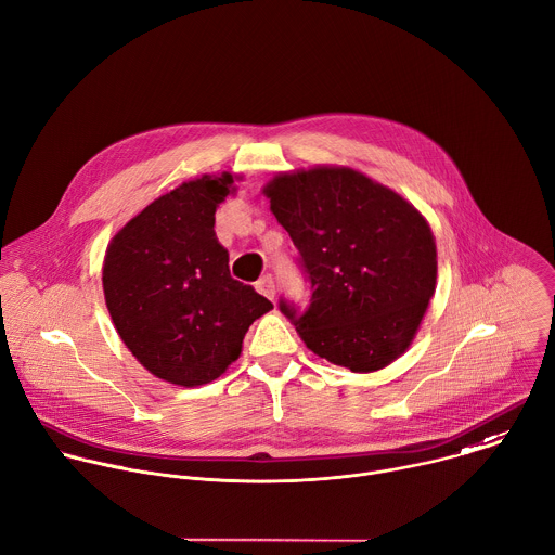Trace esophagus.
<instances>
[{
  "label": "esophagus",
  "instance_id": "esophagus-1",
  "mask_svg": "<svg viewBox=\"0 0 555 555\" xmlns=\"http://www.w3.org/2000/svg\"><path fill=\"white\" fill-rule=\"evenodd\" d=\"M257 292L259 294H263L266 298H270V300H274V294H276V285H274V279L270 276V274H266V276H261L259 281H257Z\"/></svg>",
  "mask_w": 555,
  "mask_h": 555
}]
</instances>
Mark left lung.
<instances>
[{
    "label": "left lung",
    "mask_w": 555,
    "mask_h": 555,
    "mask_svg": "<svg viewBox=\"0 0 555 555\" xmlns=\"http://www.w3.org/2000/svg\"><path fill=\"white\" fill-rule=\"evenodd\" d=\"M311 283L305 313L281 300L300 339L352 373L399 359L436 292V237L401 194L341 165L281 171L263 188Z\"/></svg>",
    "instance_id": "8db88e82"
}]
</instances>
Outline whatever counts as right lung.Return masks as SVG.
<instances>
[{
	"mask_svg": "<svg viewBox=\"0 0 555 555\" xmlns=\"http://www.w3.org/2000/svg\"><path fill=\"white\" fill-rule=\"evenodd\" d=\"M231 171L203 173L152 201L111 240L102 287L111 320L154 377L196 388L242 354L248 326L272 302L231 276L216 211L235 194Z\"/></svg>",
	"mask_w": 555,
	"mask_h": 555,
	"instance_id": "1",
	"label": "right lung"
}]
</instances>
